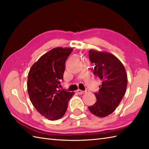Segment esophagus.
<instances>
[{
  "instance_id": "obj_1",
  "label": "esophagus",
  "mask_w": 149,
  "mask_h": 149,
  "mask_svg": "<svg viewBox=\"0 0 149 149\" xmlns=\"http://www.w3.org/2000/svg\"><path fill=\"white\" fill-rule=\"evenodd\" d=\"M77 92L79 94H84V93H86V91H83V90H77Z\"/></svg>"
}]
</instances>
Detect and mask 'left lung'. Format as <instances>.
<instances>
[{
  "label": "left lung",
  "instance_id": "obj_1",
  "mask_svg": "<svg viewBox=\"0 0 149 149\" xmlns=\"http://www.w3.org/2000/svg\"><path fill=\"white\" fill-rule=\"evenodd\" d=\"M89 58L94 63L93 74L102 83L99 91L94 93L97 101L88 109L94 115L103 118L116 109L124 96L127 74L121 61L112 54L90 50Z\"/></svg>",
  "mask_w": 149,
  "mask_h": 149
}]
</instances>
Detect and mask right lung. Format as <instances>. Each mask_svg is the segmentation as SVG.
Instances as JSON below:
<instances>
[{"instance_id":"obj_1","label":"right lung","mask_w":149,"mask_h":149,"mask_svg":"<svg viewBox=\"0 0 149 149\" xmlns=\"http://www.w3.org/2000/svg\"><path fill=\"white\" fill-rule=\"evenodd\" d=\"M72 50L61 47L50 50L34 63L28 74L27 91L31 102L50 120H58L65 115L68 100L74 94L59 89L66 60Z\"/></svg>"}]
</instances>
